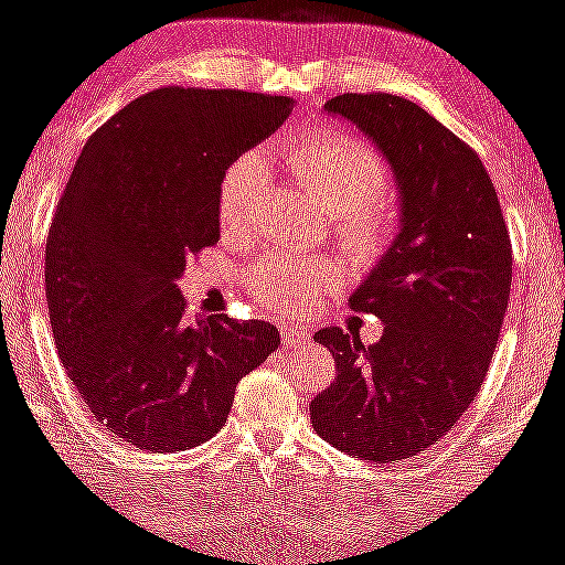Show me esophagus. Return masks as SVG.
I'll use <instances>...</instances> for the list:
<instances>
[{"label": "esophagus", "mask_w": 565, "mask_h": 565, "mask_svg": "<svg viewBox=\"0 0 565 565\" xmlns=\"http://www.w3.org/2000/svg\"><path fill=\"white\" fill-rule=\"evenodd\" d=\"M281 341L287 349H306L311 343V332L292 328V324H284L281 328Z\"/></svg>", "instance_id": "1"}]
</instances>
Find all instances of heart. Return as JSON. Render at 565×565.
Wrapping results in <instances>:
<instances>
[{
    "label": "heart",
    "instance_id": "obj_1",
    "mask_svg": "<svg viewBox=\"0 0 565 565\" xmlns=\"http://www.w3.org/2000/svg\"><path fill=\"white\" fill-rule=\"evenodd\" d=\"M295 181L328 211L330 230L343 248L362 259L379 257L395 235V205L384 186V164L367 142L349 132H322L284 146ZM270 170L263 153H243L218 178V233L243 241L254 227L257 205L267 192ZM246 281L270 313H298L338 284V270L324 259L265 257L248 267Z\"/></svg>",
    "mask_w": 565,
    "mask_h": 565
}]
</instances>
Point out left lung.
<instances>
[{
  "label": "left lung",
  "instance_id": "1",
  "mask_svg": "<svg viewBox=\"0 0 565 565\" xmlns=\"http://www.w3.org/2000/svg\"><path fill=\"white\" fill-rule=\"evenodd\" d=\"M324 110L358 124L401 189V230L349 298L382 319L379 343L324 328L338 376L311 401L324 441L362 460L425 452L477 397L512 289V241L473 148L395 94H338Z\"/></svg>",
  "mask_w": 565,
  "mask_h": 565
}]
</instances>
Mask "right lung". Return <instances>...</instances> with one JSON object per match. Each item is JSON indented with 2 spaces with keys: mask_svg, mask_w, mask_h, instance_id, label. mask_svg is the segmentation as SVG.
<instances>
[{
  "mask_svg": "<svg viewBox=\"0 0 565 565\" xmlns=\"http://www.w3.org/2000/svg\"><path fill=\"white\" fill-rule=\"evenodd\" d=\"M292 108L233 88H157L86 140L64 186L45 243L58 360L94 419L146 452L222 430L235 384L281 343L259 319H186L175 281L218 241L227 164Z\"/></svg>",
  "mask_w": 565,
  "mask_h": 565,
  "instance_id": "add662e5",
  "label": "right lung"
}]
</instances>
